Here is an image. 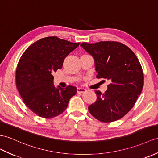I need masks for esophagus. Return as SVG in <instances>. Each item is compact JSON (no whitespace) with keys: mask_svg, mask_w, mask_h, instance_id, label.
<instances>
[{"mask_svg":"<svg viewBox=\"0 0 158 158\" xmlns=\"http://www.w3.org/2000/svg\"><path fill=\"white\" fill-rule=\"evenodd\" d=\"M86 91L85 89H84V88H81V87H77V92L79 94H83Z\"/></svg>","mask_w":158,"mask_h":158,"instance_id":"obj_1","label":"esophagus"}]
</instances>
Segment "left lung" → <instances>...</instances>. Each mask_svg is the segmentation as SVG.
<instances>
[{
	"instance_id": "left-lung-1",
	"label": "left lung",
	"mask_w": 158,
	"mask_h": 158,
	"mask_svg": "<svg viewBox=\"0 0 158 158\" xmlns=\"http://www.w3.org/2000/svg\"><path fill=\"white\" fill-rule=\"evenodd\" d=\"M80 46L94 58L97 77L110 83L104 94L95 91L97 100L88 107L89 112L104 123L121 118L133 107L143 87V73L137 57L120 42H83Z\"/></svg>"
}]
</instances>
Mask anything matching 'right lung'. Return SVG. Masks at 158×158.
<instances>
[{
  "label": "right lung",
  "mask_w": 158,
  "mask_h": 158,
  "mask_svg": "<svg viewBox=\"0 0 158 158\" xmlns=\"http://www.w3.org/2000/svg\"><path fill=\"white\" fill-rule=\"evenodd\" d=\"M80 43L47 37L29 46L16 70V85L27 107L40 117L51 118L63 112L77 87L54 85L52 73L62 67L64 58Z\"/></svg>",
  "instance_id": "right-lung-1"
}]
</instances>
